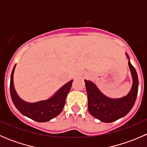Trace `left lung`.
Instances as JSON below:
<instances>
[{"mask_svg":"<svg viewBox=\"0 0 147 147\" xmlns=\"http://www.w3.org/2000/svg\"><path fill=\"white\" fill-rule=\"evenodd\" d=\"M126 55L129 60L127 53ZM128 65L132 77V86L129 92L121 98H109L102 93L92 82L84 80L88 98V110L96 119L103 122H113L127 115L134 106L138 93L139 80L137 71L129 60Z\"/></svg>","mask_w":147,"mask_h":147,"instance_id":"1","label":"left lung"}]
</instances>
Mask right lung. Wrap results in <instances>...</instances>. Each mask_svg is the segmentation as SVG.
Masks as SVG:
<instances>
[{
	"instance_id": "right-lung-1",
	"label": "right lung",
	"mask_w": 147,
	"mask_h": 147,
	"mask_svg": "<svg viewBox=\"0 0 147 147\" xmlns=\"http://www.w3.org/2000/svg\"><path fill=\"white\" fill-rule=\"evenodd\" d=\"M16 65L10 76V92L12 100L16 107L24 116L38 122H45L57 117L63 111L67 94L70 90L73 80L63 85L52 97L36 102H27L20 98L13 84V74Z\"/></svg>"
}]
</instances>
